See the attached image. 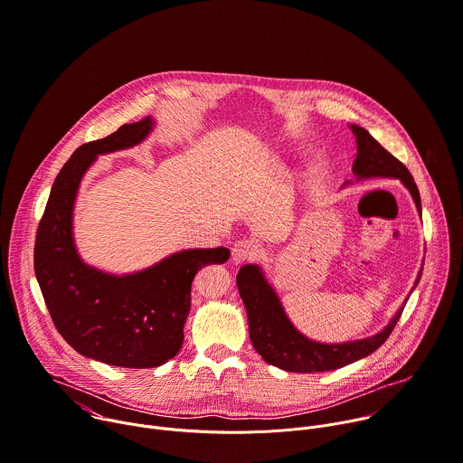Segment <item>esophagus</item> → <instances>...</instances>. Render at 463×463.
I'll return each mask as SVG.
<instances>
[{
	"label": "esophagus",
	"mask_w": 463,
	"mask_h": 463,
	"mask_svg": "<svg viewBox=\"0 0 463 463\" xmlns=\"http://www.w3.org/2000/svg\"><path fill=\"white\" fill-rule=\"evenodd\" d=\"M260 256V245L258 241L254 240H238L234 245H232V260L236 263H241V261H249V260H254Z\"/></svg>",
	"instance_id": "1"
}]
</instances>
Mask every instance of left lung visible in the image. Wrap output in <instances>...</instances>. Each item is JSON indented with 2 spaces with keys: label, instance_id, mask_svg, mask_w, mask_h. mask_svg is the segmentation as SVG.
Instances as JSON below:
<instances>
[{
  "label": "left lung",
  "instance_id": "left-lung-1",
  "mask_svg": "<svg viewBox=\"0 0 463 463\" xmlns=\"http://www.w3.org/2000/svg\"><path fill=\"white\" fill-rule=\"evenodd\" d=\"M351 128L356 136L358 152L353 164V173L360 180L398 178L409 189L416 209L421 214L420 193L407 167L387 152L364 127L351 125ZM421 270L423 269L418 272L414 287L421 278ZM236 283L247 311L252 347L267 364L288 373L335 371L369 356L391 336L405 307L402 305L389 326L374 336L347 344H320L303 336L290 324L276 290L265 279L260 265H243L236 276Z\"/></svg>",
  "mask_w": 463,
  "mask_h": 463
}]
</instances>
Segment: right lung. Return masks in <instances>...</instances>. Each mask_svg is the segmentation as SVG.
I'll return each instance as SVG.
<instances>
[{"label": "right lung", "instance_id": "obj_1", "mask_svg": "<svg viewBox=\"0 0 463 463\" xmlns=\"http://www.w3.org/2000/svg\"><path fill=\"white\" fill-rule=\"evenodd\" d=\"M154 119L125 123L83 143L54 180L34 245V270L58 333L80 354L114 367H158L178 354L196 272L231 250L187 249L134 274L114 276L81 261L72 238L80 182L98 154L143 141Z\"/></svg>", "mask_w": 463, "mask_h": 463}]
</instances>
